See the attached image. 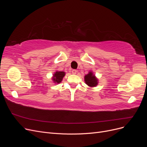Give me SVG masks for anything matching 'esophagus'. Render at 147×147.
Here are the masks:
<instances>
[{
	"label": "esophagus",
	"mask_w": 147,
	"mask_h": 147,
	"mask_svg": "<svg viewBox=\"0 0 147 147\" xmlns=\"http://www.w3.org/2000/svg\"><path fill=\"white\" fill-rule=\"evenodd\" d=\"M77 72V71L76 70H72V74H76Z\"/></svg>",
	"instance_id": "34e87169"
}]
</instances>
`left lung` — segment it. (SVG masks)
I'll return each mask as SVG.
<instances>
[{"label": "left lung", "mask_w": 147, "mask_h": 147, "mask_svg": "<svg viewBox=\"0 0 147 147\" xmlns=\"http://www.w3.org/2000/svg\"><path fill=\"white\" fill-rule=\"evenodd\" d=\"M84 80L85 83L91 88L96 87L98 84V78L96 77L92 71H90L88 74L84 75Z\"/></svg>", "instance_id": "8db88e82"}]
</instances>
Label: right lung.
Listing matches in <instances>:
<instances>
[{
	"mask_svg": "<svg viewBox=\"0 0 147 147\" xmlns=\"http://www.w3.org/2000/svg\"><path fill=\"white\" fill-rule=\"evenodd\" d=\"M65 75V72H63V71L56 70V72L53 74V77H51L53 83L55 84L60 83L62 82V80H63Z\"/></svg>",
	"mask_w": 147,
	"mask_h": 147,
	"instance_id": "add662e5",
	"label": "right lung"
}]
</instances>
